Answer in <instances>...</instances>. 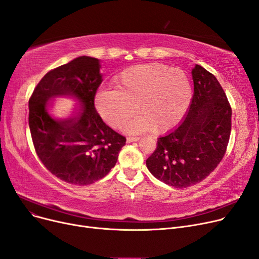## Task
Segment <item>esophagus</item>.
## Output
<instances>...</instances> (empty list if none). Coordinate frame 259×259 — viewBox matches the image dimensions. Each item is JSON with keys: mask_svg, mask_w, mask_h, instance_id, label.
Listing matches in <instances>:
<instances>
[{"mask_svg": "<svg viewBox=\"0 0 259 259\" xmlns=\"http://www.w3.org/2000/svg\"><path fill=\"white\" fill-rule=\"evenodd\" d=\"M140 140L139 137H128L127 138V143H132V142H138Z\"/></svg>", "mask_w": 259, "mask_h": 259, "instance_id": "obj_1", "label": "esophagus"}]
</instances>
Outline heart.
<instances>
[{"label": "heart", "mask_w": 259, "mask_h": 259, "mask_svg": "<svg viewBox=\"0 0 259 259\" xmlns=\"http://www.w3.org/2000/svg\"><path fill=\"white\" fill-rule=\"evenodd\" d=\"M113 89H102L95 94V108L109 126L120 128L137 111L140 115L127 127L130 132L149 129L166 133L185 117L192 87L180 69L162 63L129 67L114 78Z\"/></svg>", "instance_id": "b5f03b06"}]
</instances>
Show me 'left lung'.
I'll return each mask as SVG.
<instances>
[{
  "instance_id": "1",
  "label": "left lung",
  "mask_w": 259,
  "mask_h": 259,
  "mask_svg": "<svg viewBox=\"0 0 259 259\" xmlns=\"http://www.w3.org/2000/svg\"><path fill=\"white\" fill-rule=\"evenodd\" d=\"M194 95L179 127L157 139L146 161L160 181L177 188L195 185L218 166L227 151L232 108L217 78L199 64L192 70Z\"/></svg>"
}]
</instances>
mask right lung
I'll list each match as a JSON object with an SVG mask.
<instances>
[{"instance_id":"obj_1","label":"right lung","mask_w":259,"mask_h":259,"mask_svg":"<svg viewBox=\"0 0 259 259\" xmlns=\"http://www.w3.org/2000/svg\"><path fill=\"white\" fill-rule=\"evenodd\" d=\"M96 58L81 56L50 71L29 99V129L35 150L48 169L66 183L89 185L116 164L126 138L111 129L94 107L103 81ZM76 100L71 117L59 118L48 107L54 97Z\"/></svg>"}]
</instances>
